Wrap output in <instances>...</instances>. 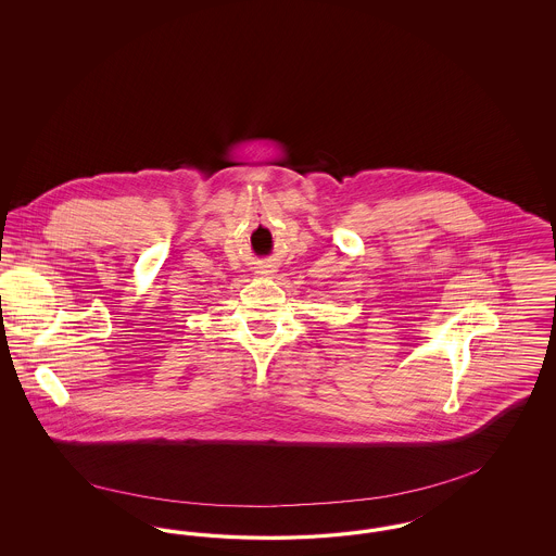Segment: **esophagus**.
I'll return each instance as SVG.
<instances>
[{"mask_svg":"<svg viewBox=\"0 0 556 556\" xmlns=\"http://www.w3.org/2000/svg\"><path fill=\"white\" fill-rule=\"evenodd\" d=\"M258 273H265L266 275V273H273V270H266V268H263V270H258Z\"/></svg>","mask_w":556,"mask_h":556,"instance_id":"esophagus-1","label":"esophagus"}]
</instances>
